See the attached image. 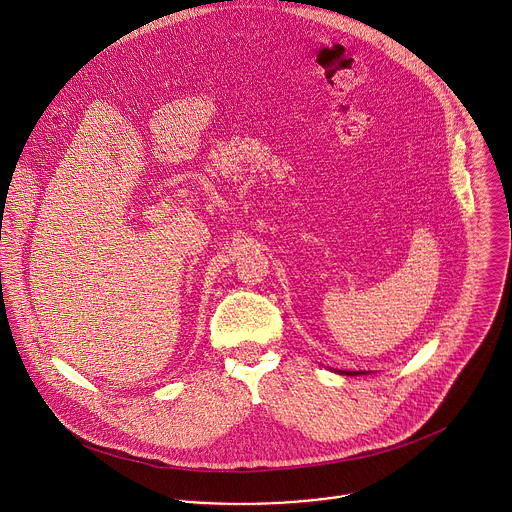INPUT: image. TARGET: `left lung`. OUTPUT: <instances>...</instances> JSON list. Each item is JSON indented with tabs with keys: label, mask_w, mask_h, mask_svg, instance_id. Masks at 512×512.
<instances>
[{
	"label": "left lung",
	"mask_w": 512,
	"mask_h": 512,
	"mask_svg": "<svg viewBox=\"0 0 512 512\" xmlns=\"http://www.w3.org/2000/svg\"><path fill=\"white\" fill-rule=\"evenodd\" d=\"M338 373H340V375H352V377H354V375H362V373H358V371H338Z\"/></svg>",
	"instance_id": "1"
}]
</instances>
